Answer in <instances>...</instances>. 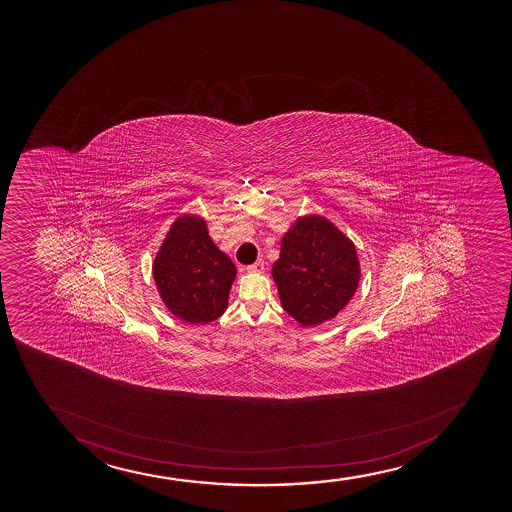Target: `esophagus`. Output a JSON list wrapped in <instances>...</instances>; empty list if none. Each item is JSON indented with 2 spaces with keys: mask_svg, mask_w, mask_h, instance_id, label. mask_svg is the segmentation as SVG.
Segmentation results:
<instances>
[{
  "mask_svg": "<svg viewBox=\"0 0 512 512\" xmlns=\"http://www.w3.org/2000/svg\"><path fill=\"white\" fill-rule=\"evenodd\" d=\"M249 273H263L265 271V261H256L254 265L247 266Z\"/></svg>",
  "mask_w": 512,
  "mask_h": 512,
  "instance_id": "esophagus-1",
  "label": "esophagus"
}]
</instances>
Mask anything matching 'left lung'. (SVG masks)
<instances>
[{
	"label": "left lung",
	"instance_id": "8db88e82",
	"mask_svg": "<svg viewBox=\"0 0 512 512\" xmlns=\"http://www.w3.org/2000/svg\"><path fill=\"white\" fill-rule=\"evenodd\" d=\"M271 273L283 309L302 326H314L347 306L360 266L352 241L326 218L309 215L283 235Z\"/></svg>",
	"mask_w": 512,
	"mask_h": 512
}]
</instances>
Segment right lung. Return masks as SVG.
Segmentation results:
<instances>
[{
	"label": "right lung",
	"instance_id": "add662e5",
	"mask_svg": "<svg viewBox=\"0 0 512 512\" xmlns=\"http://www.w3.org/2000/svg\"><path fill=\"white\" fill-rule=\"evenodd\" d=\"M234 263L213 244L205 220L177 218L153 261V280L167 309L186 323H210L227 309Z\"/></svg>",
	"mask_w": 512,
	"mask_h": 512
}]
</instances>
